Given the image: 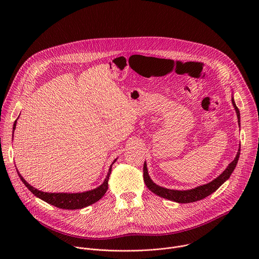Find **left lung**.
I'll use <instances>...</instances> for the list:
<instances>
[{"label":"left lung","mask_w":259,"mask_h":259,"mask_svg":"<svg viewBox=\"0 0 259 259\" xmlns=\"http://www.w3.org/2000/svg\"><path fill=\"white\" fill-rule=\"evenodd\" d=\"M232 101L236 108L238 122L240 125V110L237 107L233 98H232ZM240 147H241V145H240ZM240 147H239V151H238V154H237L235 160L228 166V168L217 178H215L214 180H212L211 182H209L207 184H204V186H201L196 189L189 190V191H174V190H168V189L159 187L156 183H154L153 180L150 178L149 173H147L146 164L144 163V165H143V180L145 182V186L154 194H156L162 198L168 199L170 201L177 202V203H192V202H197L199 200H202V199L208 197L209 195H211L212 193H214L221 186V184L230 178L231 174L233 173V171L235 170V168L237 166V163H238V160L240 157V151H241Z\"/></svg>","instance_id":"left-lung-1"}]
</instances>
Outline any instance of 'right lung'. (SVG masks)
Instances as JSON below:
<instances>
[{
  "label": "right lung",
  "mask_w": 259,
  "mask_h": 259,
  "mask_svg": "<svg viewBox=\"0 0 259 259\" xmlns=\"http://www.w3.org/2000/svg\"><path fill=\"white\" fill-rule=\"evenodd\" d=\"M17 121V120H16ZM16 121L14 122L13 125V132L15 130L16 127ZM116 162V160L114 161V163ZM113 163V164H114ZM113 164L110 165V168L108 170V173L106 175L105 180L103 181V183L101 184L100 187H98L97 189H94L92 191L89 192H85V193H77V194H65V193H59V194H55V193H44L41 191H38L36 189L32 188L30 184H28L23 178L22 176L19 174L18 175L20 177V179L22 180V182L25 184V187L35 196L40 198L41 200L47 202L48 204H51L57 208L60 209H68V210H73V209H82L85 208L95 202H97L98 200H100L104 194L107 191L108 188V179H109V175H110V171H112V167Z\"/></svg>",
  "instance_id": "add662e5"
}]
</instances>
